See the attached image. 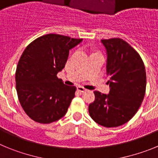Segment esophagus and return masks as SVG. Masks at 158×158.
I'll use <instances>...</instances> for the list:
<instances>
[{
  "label": "esophagus",
  "mask_w": 158,
  "mask_h": 158,
  "mask_svg": "<svg viewBox=\"0 0 158 158\" xmlns=\"http://www.w3.org/2000/svg\"><path fill=\"white\" fill-rule=\"evenodd\" d=\"M77 91L81 92V93H84V92L87 90V89H85L84 87H81V86H77Z\"/></svg>",
  "instance_id": "esophagus-1"
}]
</instances>
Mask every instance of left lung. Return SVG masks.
<instances>
[{
  "mask_svg": "<svg viewBox=\"0 0 158 158\" xmlns=\"http://www.w3.org/2000/svg\"><path fill=\"white\" fill-rule=\"evenodd\" d=\"M107 54L109 94L95 91L89 112L93 120L105 127H116L133 118L144 99L146 69L139 53L119 38L102 40Z\"/></svg>",
  "mask_w": 158,
  "mask_h": 158,
  "instance_id": "left-lung-1",
  "label": "left lung"
}]
</instances>
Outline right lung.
<instances>
[{"label":"right lung","mask_w":158,"mask_h":158,"mask_svg":"<svg viewBox=\"0 0 158 158\" xmlns=\"http://www.w3.org/2000/svg\"><path fill=\"white\" fill-rule=\"evenodd\" d=\"M82 41L58 34L40 36L26 47L16 71L19 101L25 113L40 123L55 122L66 114L77 88L64 85L57 73L69 52Z\"/></svg>","instance_id":"obj_1"}]
</instances>
